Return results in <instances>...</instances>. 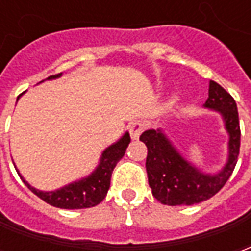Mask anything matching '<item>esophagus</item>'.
<instances>
[{"instance_id": "34e87169", "label": "esophagus", "mask_w": 251, "mask_h": 251, "mask_svg": "<svg viewBox=\"0 0 251 251\" xmlns=\"http://www.w3.org/2000/svg\"><path fill=\"white\" fill-rule=\"evenodd\" d=\"M142 130H144V124L140 121H134L131 122V125L129 126V131H130L131 140H138L141 136Z\"/></svg>"}]
</instances>
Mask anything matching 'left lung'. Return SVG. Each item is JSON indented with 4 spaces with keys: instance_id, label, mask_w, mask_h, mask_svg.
I'll list each match as a JSON object with an SVG mask.
<instances>
[{
    "instance_id": "8db88e82",
    "label": "left lung",
    "mask_w": 251,
    "mask_h": 251,
    "mask_svg": "<svg viewBox=\"0 0 251 251\" xmlns=\"http://www.w3.org/2000/svg\"><path fill=\"white\" fill-rule=\"evenodd\" d=\"M204 109L218 113L227 133V157L218 172H207L183 156L165 129H149L140 137L148 148L147 174L156 199L167 205H192L219 192L237 164L241 130L235 100L225 88L210 80Z\"/></svg>"
}]
</instances>
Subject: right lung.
I'll return each mask as SVG.
<instances>
[{
  "label": "right lung",
  "instance_id": "add662e5",
  "mask_svg": "<svg viewBox=\"0 0 251 251\" xmlns=\"http://www.w3.org/2000/svg\"><path fill=\"white\" fill-rule=\"evenodd\" d=\"M62 75L63 74H59L55 76H50L46 80L57 79ZM20 97L17 98V100L20 99ZM129 144H130V134H129V131H125L117 141L113 142L102 152L98 164L94 168L93 172H90L84 177L74 180L60 188L53 189V191H41V189L32 187L23 177V175L20 174L17 167H16V171L19 172V176L24 181V184L48 204L57 207V208H64V210L88 208V207L99 204L106 198L107 191L110 188L111 174H113L117 163L124 157L126 148Z\"/></svg>",
  "mask_w": 251,
  "mask_h": 251
}]
</instances>
